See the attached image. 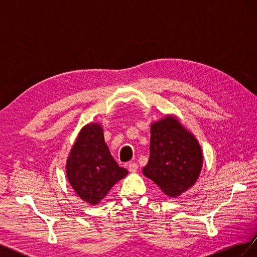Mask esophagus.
<instances>
[{"label": "esophagus", "mask_w": 257, "mask_h": 257, "mask_svg": "<svg viewBox=\"0 0 257 257\" xmlns=\"http://www.w3.org/2000/svg\"><path fill=\"white\" fill-rule=\"evenodd\" d=\"M137 169H138V165L136 164V163H131V164L128 165V170L131 173L137 172Z\"/></svg>", "instance_id": "obj_1"}]
</instances>
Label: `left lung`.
<instances>
[{"mask_svg":"<svg viewBox=\"0 0 257 257\" xmlns=\"http://www.w3.org/2000/svg\"><path fill=\"white\" fill-rule=\"evenodd\" d=\"M203 166L197 141L174 116L151 125L150 158L143 173L168 196L176 197L196 182Z\"/></svg>","mask_w":257,"mask_h":257,"instance_id":"obj_1","label":"left lung"}]
</instances>
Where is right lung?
Wrapping results in <instances>:
<instances>
[{
    "label": "right lung",
    "mask_w": 257,
    "mask_h": 257,
    "mask_svg": "<svg viewBox=\"0 0 257 257\" xmlns=\"http://www.w3.org/2000/svg\"><path fill=\"white\" fill-rule=\"evenodd\" d=\"M127 173L108 150L102 127L95 123L85 125L73 146L66 164L68 181L78 196L96 205Z\"/></svg>",
    "instance_id": "1"
}]
</instances>
